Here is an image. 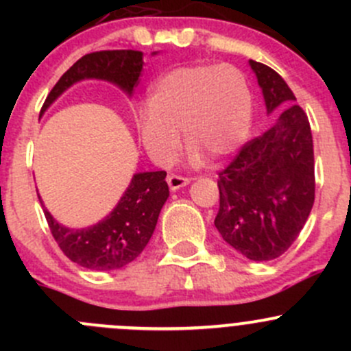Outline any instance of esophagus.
Wrapping results in <instances>:
<instances>
[{
    "label": "esophagus",
    "mask_w": 351,
    "mask_h": 351,
    "mask_svg": "<svg viewBox=\"0 0 351 351\" xmlns=\"http://www.w3.org/2000/svg\"><path fill=\"white\" fill-rule=\"evenodd\" d=\"M166 182H168L169 189L173 190V192H176V190L183 189V186H186L190 183L189 178H185V176H178V175H169L168 178H166Z\"/></svg>",
    "instance_id": "34e87169"
}]
</instances>
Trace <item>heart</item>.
<instances>
[{"label":"heart","instance_id":"heart-1","mask_svg":"<svg viewBox=\"0 0 351 351\" xmlns=\"http://www.w3.org/2000/svg\"><path fill=\"white\" fill-rule=\"evenodd\" d=\"M253 91L231 64H195L156 80L147 108L136 117L139 143L156 165L168 166L180 149V130L192 165L226 159L246 143L253 125Z\"/></svg>","mask_w":351,"mask_h":351}]
</instances>
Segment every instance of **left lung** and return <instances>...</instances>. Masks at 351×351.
<instances>
[{
    "mask_svg": "<svg viewBox=\"0 0 351 351\" xmlns=\"http://www.w3.org/2000/svg\"><path fill=\"white\" fill-rule=\"evenodd\" d=\"M267 113L277 122L243 146L219 173L215 228L222 239L253 261L282 256L302 231L314 204V149L309 120L284 77L250 61Z\"/></svg>",
    "mask_w": 351,
    "mask_h": 351,
    "instance_id": "left-lung-1",
    "label": "left lung"
}]
</instances>
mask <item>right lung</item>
I'll list each match as a JSON object with an SVG mask.
<instances>
[{
    "label": "right lung",
    "mask_w": 351,
    "mask_h": 351,
    "mask_svg": "<svg viewBox=\"0 0 351 351\" xmlns=\"http://www.w3.org/2000/svg\"><path fill=\"white\" fill-rule=\"evenodd\" d=\"M156 54L158 52H153V56ZM143 64L141 51H100L83 56L52 88L42 105L40 115L67 88L83 80L108 81L130 97ZM165 178L166 171L136 173L113 210L90 228L74 229L59 224L38 198L52 236L71 261L88 270H119L136 260L149 243L159 212L169 197Z\"/></svg>",
    "instance_id": "1"
}]
</instances>
